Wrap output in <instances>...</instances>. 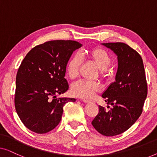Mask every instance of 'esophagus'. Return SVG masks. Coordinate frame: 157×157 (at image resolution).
<instances>
[{
	"label": "esophagus",
	"instance_id": "esophagus-1",
	"mask_svg": "<svg viewBox=\"0 0 157 157\" xmlns=\"http://www.w3.org/2000/svg\"><path fill=\"white\" fill-rule=\"evenodd\" d=\"M82 101H83V103H86V104H87V103H90V102H91V101H89V100H86V99H83Z\"/></svg>",
	"mask_w": 157,
	"mask_h": 157
}]
</instances>
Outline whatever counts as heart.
I'll return each instance as SVG.
<instances>
[{
	"label": "heart",
	"mask_w": 157,
	"mask_h": 157,
	"mask_svg": "<svg viewBox=\"0 0 157 157\" xmlns=\"http://www.w3.org/2000/svg\"><path fill=\"white\" fill-rule=\"evenodd\" d=\"M86 56L90 61L95 64L98 69L99 74L102 78H108L110 73L108 68L111 63V56L104 49L99 47L92 48L86 53ZM82 59L79 53H76L68 60L66 64V72L70 78H75L78 75ZM101 89V86L98 82L80 80L74 83L71 86V91L73 96L76 97L91 99L94 95Z\"/></svg>",
	"instance_id": "heart-1"
}]
</instances>
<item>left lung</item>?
<instances>
[{
    "label": "left lung",
    "instance_id": "8db88e82",
    "mask_svg": "<svg viewBox=\"0 0 157 157\" xmlns=\"http://www.w3.org/2000/svg\"><path fill=\"white\" fill-rule=\"evenodd\" d=\"M102 45L117 56L115 81L101 95L113 107L106 111L104 107L98 106L99 111L91 124L101 134L113 136L126 132L140 117L147 96V83L142 59L136 51L124 43Z\"/></svg>",
    "mask_w": 157,
    "mask_h": 157
}]
</instances>
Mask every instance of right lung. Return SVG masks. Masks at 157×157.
<instances>
[{
	"label": "right lung",
	"instance_id": "obj_1",
	"mask_svg": "<svg viewBox=\"0 0 157 157\" xmlns=\"http://www.w3.org/2000/svg\"><path fill=\"white\" fill-rule=\"evenodd\" d=\"M82 46L74 40H51L32 48L16 75L15 107L23 124L45 134L61 121L63 106L75 98H56L68 89L66 67L73 52Z\"/></svg>",
	"mask_w": 157,
	"mask_h": 157
}]
</instances>
